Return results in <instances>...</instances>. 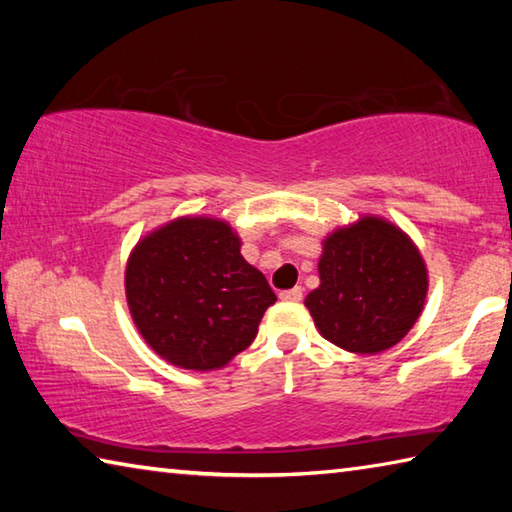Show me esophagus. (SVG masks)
Returning <instances> with one entry per match:
<instances>
[{
  "instance_id": "obj_1",
  "label": "esophagus",
  "mask_w": 512,
  "mask_h": 512,
  "mask_svg": "<svg viewBox=\"0 0 512 512\" xmlns=\"http://www.w3.org/2000/svg\"><path fill=\"white\" fill-rule=\"evenodd\" d=\"M280 300H284V302H298V300H302V289L300 287H293V289L282 291L280 293Z\"/></svg>"
}]
</instances>
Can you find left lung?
<instances>
[{
	"instance_id": "1",
	"label": "left lung",
	"mask_w": 512,
	"mask_h": 512,
	"mask_svg": "<svg viewBox=\"0 0 512 512\" xmlns=\"http://www.w3.org/2000/svg\"><path fill=\"white\" fill-rule=\"evenodd\" d=\"M318 277L305 307L323 339L354 354H379L400 343L420 318L429 291L420 248L375 214L329 232Z\"/></svg>"
}]
</instances>
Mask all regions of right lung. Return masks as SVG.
<instances>
[{"instance_id": "1", "label": "right lung", "mask_w": 512, "mask_h": 512, "mask_svg": "<svg viewBox=\"0 0 512 512\" xmlns=\"http://www.w3.org/2000/svg\"><path fill=\"white\" fill-rule=\"evenodd\" d=\"M126 302L149 348L173 366L219 370L255 341L277 300L241 255V237L214 216H178L137 241Z\"/></svg>"}]
</instances>
